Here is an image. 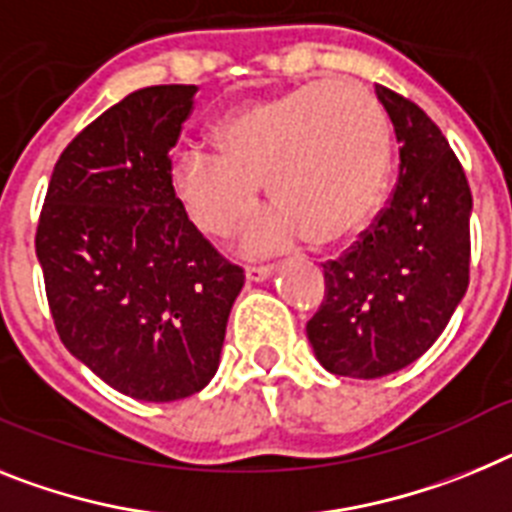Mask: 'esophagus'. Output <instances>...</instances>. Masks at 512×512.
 Masks as SVG:
<instances>
[{"label": "esophagus", "instance_id": "obj_1", "mask_svg": "<svg viewBox=\"0 0 512 512\" xmlns=\"http://www.w3.org/2000/svg\"><path fill=\"white\" fill-rule=\"evenodd\" d=\"M273 265H247V281H265V278H270L273 275Z\"/></svg>", "mask_w": 512, "mask_h": 512}]
</instances>
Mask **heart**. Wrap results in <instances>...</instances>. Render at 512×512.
Masks as SVG:
<instances>
[{"mask_svg":"<svg viewBox=\"0 0 512 512\" xmlns=\"http://www.w3.org/2000/svg\"><path fill=\"white\" fill-rule=\"evenodd\" d=\"M213 154L188 151L172 188L195 226L229 237L250 219L265 182L281 211L252 234L278 247L304 229L311 242L350 237L376 211L389 170L379 100L353 79H317L252 102L213 128Z\"/></svg>","mask_w":512,"mask_h":512,"instance_id":"heart-1","label":"heart"}]
</instances>
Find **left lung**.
I'll use <instances>...</instances> for the list:
<instances>
[{"mask_svg": "<svg viewBox=\"0 0 512 512\" xmlns=\"http://www.w3.org/2000/svg\"><path fill=\"white\" fill-rule=\"evenodd\" d=\"M399 141L397 188L361 239L324 262V299L306 322L317 361L379 379L420 358L469 286L471 190L441 128L376 84Z\"/></svg>", "mask_w": 512, "mask_h": 512, "instance_id": "obj_1", "label": "left lung"}]
</instances>
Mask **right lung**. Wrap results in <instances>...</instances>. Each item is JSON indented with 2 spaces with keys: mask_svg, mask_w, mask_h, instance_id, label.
<instances>
[{
  "mask_svg": "<svg viewBox=\"0 0 512 512\" xmlns=\"http://www.w3.org/2000/svg\"><path fill=\"white\" fill-rule=\"evenodd\" d=\"M195 84L131 92L79 131L48 182L35 255L61 342L121 394L175 402L219 368L244 270L188 219L170 151Z\"/></svg>",
  "mask_w": 512,
  "mask_h": 512,
  "instance_id": "obj_1",
  "label": "right lung"
}]
</instances>
